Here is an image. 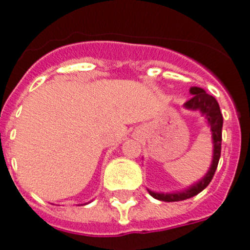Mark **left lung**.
<instances>
[{"mask_svg":"<svg viewBox=\"0 0 250 250\" xmlns=\"http://www.w3.org/2000/svg\"><path fill=\"white\" fill-rule=\"evenodd\" d=\"M190 93L193 94V97L189 101H187L184 103V107L192 111H201L202 113L206 116L207 121H208L209 125H210V130H212V138L213 143H214V150H213V162L210 166V169L206 174L201 182H198L193 187H190L189 189L183 190L179 193H172V194H163V193H154L152 190H148L149 194L153 198H156L158 201L163 202H179L192 198L197 195L198 193H201L202 190L208 186L213 179L215 170L218 167V162L220 158V149H222V127H223V116L220 112L219 104H218L217 100L213 96L207 93L204 89L199 88V87H192L190 88Z\"/></svg>","mask_w":250,"mask_h":250,"instance_id":"8db88e82","label":"left lung"}]
</instances>
